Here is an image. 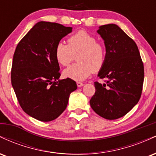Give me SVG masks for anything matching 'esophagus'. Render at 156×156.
Returning a JSON list of instances; mask_svg holds the SVG:
<instances>
[{
  "mask_svg": "<svg viewBox=\"0 0 156 156\" xmlns=\"http://www.w3.org/2000/svg\"><path fill=\"white\" fill-rule=\"evenodd\" d=\"M77 86H78V87H83V83H81V82H77Z\"/></svg>",
  "mask_w": 156,
  "mask_h": 156,
  "instance_id": "esophagus-1",
  "label": "esophagus"
}]
</instances>
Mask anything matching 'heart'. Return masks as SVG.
Here are the masks:
<instances>
[{"instance_id": "heart-1", "label": "heart", "mask_w": 156, "mask_h": 156, "mask_svg": "<svg viewBox=\"0 0 156 156\" xmlns=\"http://www.w3.org/2000/svg\"><path fill=\"white\" fill-rule=\"evenodd\" d=\"M76 56L78 62L64 70V77L80 81L89 77L92 72L100 71L105 61L103 45L87 32L80 31L67 39V44L59 42L55 48V57L62 66L69 65Z\"/></svg>"}]
</instances>
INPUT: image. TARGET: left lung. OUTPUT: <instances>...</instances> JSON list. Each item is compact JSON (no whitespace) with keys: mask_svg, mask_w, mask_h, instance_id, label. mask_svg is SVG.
I'll use <instances>...</instances> for the list:
<instances>
[{"mask_svg":"<svg viewBox=\"0 0 156 156\" xmlns=\"http://www.w3.org/2000/svg\"><path fill=\"white\" fill-rule=\"evenodd\" d=\"M98 34L104 40L105 61L94 82L95 93L89 103L96 114L106 119H119L131 110L141 98L144 65L136 44L115 24L101 26Z\"/></svg>","mask_w":156,"mask_h":156,"instance_id":"1","label":"left lung"}]
</instances>
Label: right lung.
<instances>
[{
  "instance_id": "1",
  "label": "right lung",
  "mask_w": 156,
  "mask_h": 156,
  "mask_svg": "<svg viewBox=\"0 0 156 156\" xmlns=\"http://www.w3.org/2000/svg\"><path fill=\"white\" fill-rule=\"evenodd\" d=\"M73 28L56 23H37L17 44L11 79L23 110L36 119L49 122L67 108L69 94L77 89L75 80H60L55 48Z\"/></svg>"
}]
</instances>
